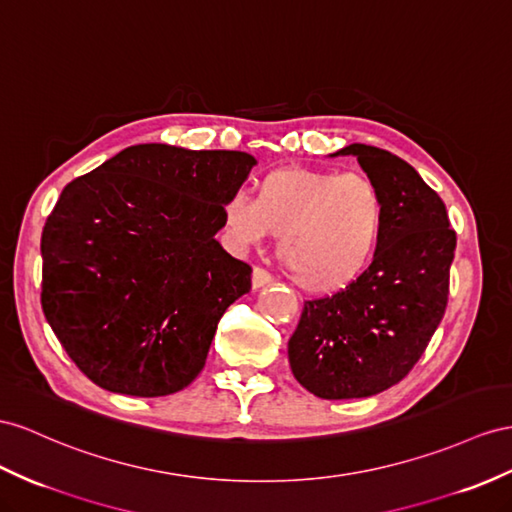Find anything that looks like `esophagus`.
I'll list each match as a JSON object with an SVG mask.
<instances>
[{
  "label": "esophagus",
  "instance_id": "34e87169",
  "mask_svg": "<svg viewBox=\"0 0 512 512\" xmlns=\"http://www.w3.org/2000/svg\"><path fill=\"white\" fill-rule=\"evenodd\" d=\"M251 283H253V290H259V287H266L272 283V274L264 268H253Z\"/></svg>",
  "mask_w": 512,
  "mask_h": 512
}]
</instances>
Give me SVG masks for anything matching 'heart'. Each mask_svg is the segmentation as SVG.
Returning <instances> with one entry per match:
<instances>
[{"label": "heart", "mask_w": 512, "mask_h": 512, "mask_svg": "<svg viewBox=\"0 0 512 512\" xmlns=\"http://www.w3.org/2000/svg\"><path fill=\"white\" fill-rule=\"evenodd\" d=\"M389 205L363 173L285 166L264 175L255 199L233 192L222 229L244 251L281 238L279 259L309 294L346 290L372 266L387 231Z\"/></svg>", "instance_id": "b5f03b06"}]
</instances>
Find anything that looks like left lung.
I'll return each instance as SVG.
<instances>
[{"label":"left lung","mask_w":512,"mask_h":512,"mask_svg":"<svg viewBox=\"0 0 512 512\" xmlns=\"http://www.w3.org/2000/svg\"><path fill=\"white\" fill-rule=\"evenodd\" d=\"M381 186L387 231L372 266L346 290L307 300L287 357L296 381L324 400L370 398L400 383L445 313L456 233L439 194L385 149L350 144Z\"/></svg>","instance_id":"1"}]
</instances>
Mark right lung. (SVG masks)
<instances>
[{
  "mask_svg": "<svg viewBox=\"0 0 512 512\" xmlns=\"http://www.w3.org/2000/svg\"><path fill=\"white\" fill-rule=\"evenodd\" d=\"M255 164L136 144L62 190L41 238V303L95 385L157 398L199 376L222 313L251 290V266L214 235Z\"/></svg>",
  "mask_w": 512,
  "mask_h": 512,
  "instance_id": "right-lung-1",
  "label": "right lung"
}]
</instances>
